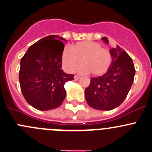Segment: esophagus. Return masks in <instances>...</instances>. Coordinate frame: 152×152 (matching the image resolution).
Returning <instances> with one entry per match:
<instances>
[{
	"mask_svg": "<svg viewBox=\"0 0 152 152\" xmlns=\"http://www.w3.org/2000/svg\"><path fill=\"white\" fill-rule=\"evenodd\" d=\"M79 78H80V76H78V75H75V76H74V80H75V81L79 80Z\"/></svg>",
	"mask_w": 152,
	"mask_h": 152,
	"instance_id": "obj_1",
	"label": "esophagus"
}]
</instances>
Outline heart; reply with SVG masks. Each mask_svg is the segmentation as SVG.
<instances>
[{
	"mask_svg": "<svg viewBox=\"0 0 152 152\" xmlns=\"http://www.w3.org/2000/svg\"><path fill=\"white\" fill-rule=\"evenodd\" d=\"M83 62H81V61ZM113 57L111 51L101 47V44L91 41L77 42L71 49H64L62 63L68 72L76 71L84 65L83 71L95 76H101L106 73L112 65Z\"/></svg>",
	"mask_w": 152,
	"mask_h": 152,
	"instance_id": "heart-1",
	"label": "heart"
}]
</instances>
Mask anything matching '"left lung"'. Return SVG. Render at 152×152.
<instances>
[{
  "instance_id": "8db88e82",
  "label": "left lung",
  "mask_w": 152,
  "mask_h": 152,
  "mask_svg": "<svg viewBox=\"0 0 152 152\" xmlns=\"http://www.w3.org/2000/svg\"><path fill=\"white\" fill-rule=\"evenodd\" d=\"M108 44L107 37L101 38ZM113 61L109 71L101 76L91 79L85 89V99L92 108L110 111L120 105L133 83L135 69L128 54L117 46L110 49Z\"/></svg>"
}]
</instances>
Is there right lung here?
I'll use <instances>...</instances> for the list:
<instances>
[{
	"mask_svg": "<svg viewBox=\"0 0 152 152\" xmlns=\"http://www.w3.org/2000/svg\"><path fill=\"white\" fill-rule=\"evenodd\" d=\"M63 41L67 40L56 35L44 37L30 46L20 61L22 93L31 106L40 111L60 106L66 96L64 85L73 80L74 75L61 69Z\"/></svg>",
	"mask_w": 152,
	"mask_h": 152,
	"instance_id": "1",
	"label": "right lung"
}]
</instances>
